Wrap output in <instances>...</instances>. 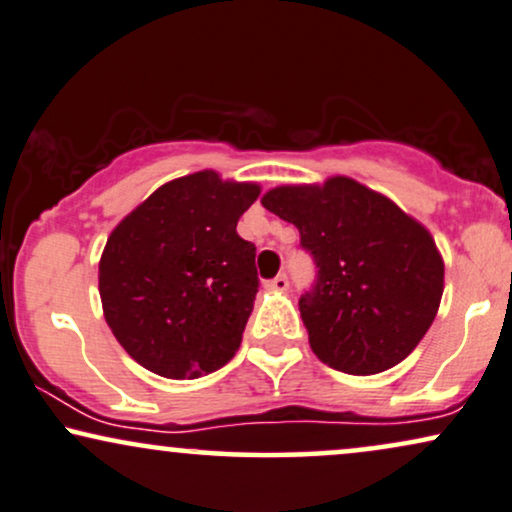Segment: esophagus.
I'll return each instance as SVG.
<instances>
[{
	"instance_id": "esophagus-1",
	"label": "esophagus",
	"mask_w": 512,
	"mask_h": 512,
	"mask_svg": "<svg viewBox=\"0 0 512 512\" xmlns=\"http://www.w3.org/2000/svg\"><path fill=\"white\" fill-rule=\"evenodd\" d=\"M267 288L269 290H276V293H283V290H288V278L283 276V274H278L274 281L267 283Z\"/></svg>"
}]
</instances>
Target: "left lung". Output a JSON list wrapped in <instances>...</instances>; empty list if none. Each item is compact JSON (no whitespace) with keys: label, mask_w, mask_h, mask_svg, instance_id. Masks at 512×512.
<instances>
[{"label":"left lung","mask_w":512,"mask_h":512,"mask_svg":"<svg viewBox=\"0 0 512 512\" xmlns=\"http://www.w3.org/2000/svg\"><path fill=\"white\" fill-rule=\"evenodd\" d=\"M262 205L300 231L319 278L300 297L312 352L349 375L404 361L435 321L444 260L435 238L383 193L357 179L283 184Z\"/></svg>","instance_id":"left-lung-1"}]
</instances>
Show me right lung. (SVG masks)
<instances>
[{"label": "right lung", "mask_w": 512, "mask_h": 512, "mask_svg": "<svg viewBox=\"0 0 512 512\" xmlns=\"http://www.w3.org/2000/svg\"><path fill=\"white\" fill-rule=\"evenodd\" d=\"M260 191L200 170L155 189L111 231L99 260L103 316L137 364L184 380L238 352L260 281L255 245L236 224Z\"/></svg>", "instance_id": "obj_1"}]
</instances>
